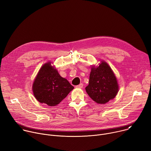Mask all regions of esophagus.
Segmentation results:
<instances>
[{
  "label": "esophagus",
  "instance_id": "34e87169",
  "mask_svg": "<svg viewBox=\"0 0 151 151\" xmlns=\"http://www.w3.org/2000/svg\"><path fill=\"white\" fill-rule=\"evenodd\" d=\"M82 87H83V83H80L79 85L76 86V88H82Z\"/></svg>",
  "mask_w": 151,
  "mask_h": 151
}]
</instances>
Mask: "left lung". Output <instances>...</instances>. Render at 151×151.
<instances>
[{
    "instance_id": "1",
    "label": "left lung",
    "mask_w": 151,
    "mask_h": 151,
    "mask_svg": "<svg viewBox=\"0 0 151 151\" xmlns=\"http://www.w3.org/2000/svg\"><path fill=\"white\" fill-rule=\"evenodd\" d=\"M88 83L85 90L98 104H105L114 99L118 92L117 79L109 64L103 60L98 66H92Z\"/></svg>"
}]
</instances>
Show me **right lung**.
I'll list each match as a JSON object with an SVG mask.
<instances>
[{
	"label": "right lung",
	"instance_id": "add662e5",
	"mask_svg": "<svg viewBox=\"0 0 151 151\" xmlns=\"http://www.w3.org/2000/svg\"><path fill=\"white\" fill-rule=\"evenodd\" d=\"M74 88L69 82L62 78L51 62L45 63L38 72L32 86L36 99L50 106L58 104Z\"/></svg>",
	"mask_w": 151,
	"mask_h": 151
}]
</instances>
